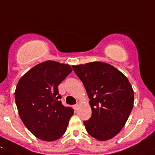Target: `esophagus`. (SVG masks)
<instances>
[{
  "label": "esophagus",
  "instance_id": "34e87169",
  "mask_svg": "<svg viewBox=\"0 0 155 155\" xmlns=\"http://www.w3.org/2000/svg\"><path fill=\"white\" fill-rule=\"evenodd\" d=\"M79 106H80V102H78L76 105H75V108H76V110H77V109L79 107Z\"/></svg>",
  "mask_w": 155,
  "mask_h": 155
}]
</instances>
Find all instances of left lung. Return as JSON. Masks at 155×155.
<instances>
[{"label": "left lung", "instance_id": "8db88e82", "mask_svg": "<svg viewBox=\"0 0 155 155\" xmlns=\"http://www.w3.org/2000/svg\"><path fill=\"white\" fill-rule=\"evenodd\" d=\"M90 98L92 116L84 121L87 132L104 141L124 127L134 105V91L127 76L111 64L92 62L73 65Z\"/></svg>", "mask_w": 155, "mask_h": 155}]
</instances>
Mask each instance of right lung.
I'll use <instances>...</instances> for the list:
<instances>
[{
    "instance_id": "obj_1",
    "label": "right lung",
    "mask_w": 155,
    "mask_h": 155,
    "mask_svg": "<svg viewBox=\"0 0 155 155\" xmlns=\"http://www.w3.org/2000/svg\"><path fill=\"white\" fill-rule=\"evenodd\" d=\"M71 72L70 64L45 61L31 68L17 84L15 98L20 118L40 140L54 141L65 133L74 110L59 101L57 87Z\"/></svg>"
}]
</instances>
